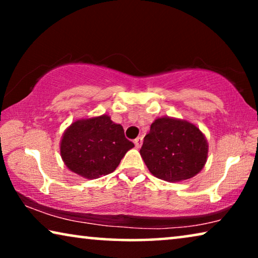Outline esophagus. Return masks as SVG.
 Here are the masks:
<instances>
[{
	"label": "esophagus",
	"mask_w": 258,
	"mask_h": 258,
	"mask_svg": "<svg viewBox=\"0 0 258 258\" xmlns=\"http://www.w3.org/2000/svg\"><path fill=\"white\" fill-rule=\"evenodd\" d=\"M134 143H135L136 148H141V146H142V137H137V139L134 140Z\"/></svg>",
	"instance_id": "1"
}]
</instances>
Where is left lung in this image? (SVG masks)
Listing matches in <instances>:
<instances>
[{
	"label": "left lung",
	"instance_id": "left-lung-1",
	"mask_svg": "<svg viewBox=\"0 0 258 258\" xmlns=\"http://www.w3.org/2000/svg\"><path fill=\"white\" fill-rule=\"evenodd\" d=\"M140 154L155 177L181 182L202 170L208 158V142L195 124L164 116L153 122Z\"/></svg>",
	"mask_w": 258,
	"mask_h": 258
}]
</instances>
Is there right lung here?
I'll return each mask as SVG.
<instances>
[{
	"label": "right lung",
	"mask_w": 258,
	"mask_h": 258,
	"mask_svg": "<svg viewBox=\"0 0 258 258\" xmlns=\"http://www.w3.org/2000/svg\"><path fill=\"white\" fill-rule=\"evenodd\" d=\"M133 147L123 126L104 114L72 123L63 133L59 151L70 171L95 179L114 171Z\"/></svg>",
	"instance_id": "1"
}]
</instances>
